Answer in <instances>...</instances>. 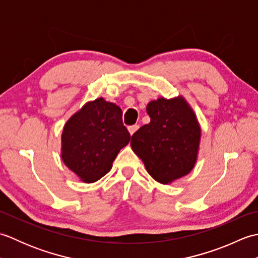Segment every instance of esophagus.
<instances>
[{"instance_id":"34e87169","label":"esophagus","mask_w":258,"mask_h":258,"mask_svg":"<svg viewBox=\"0 0 258 258\" xmlns=\"http://www.w3.org/2000/svg\"><path fill=\"white\" fill-rule=\"evenodd\" d=\"M138 130H139V125H138V124L128 126V132H130V134H131V135H133V134H134Z\"/></svg>"}]
</instances>
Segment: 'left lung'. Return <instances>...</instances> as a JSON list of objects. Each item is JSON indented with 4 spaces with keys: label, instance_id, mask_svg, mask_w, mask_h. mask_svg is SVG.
<instances>
[{
    "label": "left lung",
    "instance_id": "obj_1",
    "mask_svg": "<svg viewBox=\"0 0 258 258\" xmlns=\"http://www.w3.org/2000/svg\"><path fill=\"white\" fill-rule=\"evenodd\" d=\"M146 112L151 122L132 135L131 146L153 178L171 184L195 166L201 126L183 96L151 101Z\"/></svg>",
    "mask_w": 258,
    "mask_h": 258
}]
</instances>
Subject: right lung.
<instances>
[{
    "label": "right lung",
    "mask_w": 258,
    "mask_h": 258,
    "mask_svg": "<svg viewBox=\"0 0 258 258\" xmlns=\"http://www.w3.org/2000/svg\"><path fill=\"white\" fill-rule=\"evenodd\" d=\"M130 140L122 109L100 97L87 102L65 123L61 156L82 182L94 183L109 172Z\"/></svg>",
    "instance_id": "add662e5"
}]
</instances>
